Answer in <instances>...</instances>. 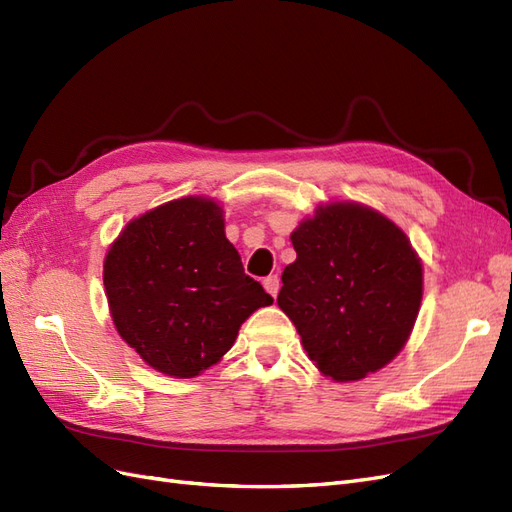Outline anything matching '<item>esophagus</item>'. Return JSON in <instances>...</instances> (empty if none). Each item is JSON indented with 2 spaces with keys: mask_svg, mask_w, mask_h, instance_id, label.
<instances>
[{
  "mask_svg": "<svg viewBox=\"0 0 512 512\" xmlns=\"http://www.w3.org/2000/svg\"><path fill=\"white\" fill-rule=\"evenodd\" d=\"M265 288H267V292L271 294V297L275 299L277 292H280V288H282L280 275H269V277H265Z\"/></svg>",
  "mask_w": 512,
  "mask_h": 512,
  "instance_id": "34e87169",
  "label": "esophagus"
}]
</instances>
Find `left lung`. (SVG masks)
<instances>
[{"label":"left lung","mask_w":512,"mask_h":512,"mask_svg":"<svg viewBox=\"0 0 512 512\" xmlns=\"http://www.w3.org/2000/svg\"><path fill=\"white\" fill-rule=\"evenodd\" d=\"M290 239L297 260L282 273L277 305L309 359L337 382L393 361L423 297V267L404 232L374 209L333 203Z\"/></svg>","instance_id":"obj_1"}]
</instances>
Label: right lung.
<instances>
[{
    "instance_id": "add662e5",
    "label": "right lung",
    "mask_w": 512,
    "mask_h": 512,
    "mask_svg": "<svg viewBox=\"0 0 512 512\" xmlns=\"http://www.w3.org/2000/svg\"><path fill=\"white\" fill-rule=\"evenodd\" d=\"M111 316L126 344L162 374L194 378L271 305L224 235L222 207L179 198L130 222L104 260Z\"/></svg>"
}]
</instances>
